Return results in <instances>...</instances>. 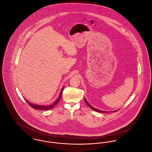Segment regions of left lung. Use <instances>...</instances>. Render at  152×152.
Segmentation results:
<instances>
[{
	"mask_svg": "<svg viewBox=\"0 0 152 152\" xmlns=\"http://www.w3.org/2000/svg\"><path fill=\"white\" fill-rule=\"evenodd\" d=\"M85 102H86V103H87V104L91 108V109H93V110H95V111H96V112H100V113H106V112H104V111H102V110H98V109H95V108H94L93 107H92L91 105L87 102V100H86V99L85 98ZM114 112H116V111H114Z\"/></svg>",
	"mask_w": 152,
	"mask_h": 152,
	"instance_id": "1",
	"label": "left lung"
}]
</instances>
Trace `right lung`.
<instances>
[{"instance_id": "1", "label": "right lung", "mask_w": 152, "mask_h": 152, "mask_svg": "<svg viewBox=\"0 0 152 152\" xmlns=\"http://www.w3.org/2000/svg\"><path fill=\"white\" fill-rule=\"evenodd\" d=\"M64 89V87L62 88L61 91V93H60V95L58 97V99L55 102V103L52 104V105H50V106H40V105H37V104H33V103H31V102H29L28 100L26 99V102L31 106V107L34 109H37V110H50V109H53L57 104L59 102V100H61V95H62V91Z\"/></svg>"}]
</instances>
